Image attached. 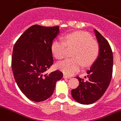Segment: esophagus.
Returning <instances> with one entry per match:
<instances>
[{
  "mask_svg": "<svg viewBox=\"0 0 121 121\" xmlns=\"http://www.w3.org/2000/svg\"><path fill=\"white\" fill-rule=\"evenodd\" d=\"M63 77H64V78H70V77H71V76H67V75L66 74H64L63 75Z\"/></svg>",
  "mask_w": 121,
  "mask_h": 121,
  "instance_id": "obj_1",
  "label": "esophagus"
}]
</instances>
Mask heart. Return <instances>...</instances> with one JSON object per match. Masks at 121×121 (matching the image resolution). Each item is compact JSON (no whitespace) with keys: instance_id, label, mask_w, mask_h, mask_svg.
Returning <instances> with one entry per match:
<instances>
[{"instance_id":"obj_1","label":"heart","mask_w":121,"mask_h":121,"mask_svg":"<svg viewBox=\"0 0 121 121\" xmlns=\"http://www.w3.org/2000/svg\"><path fill=\"white\" fill-rule=\"evenodd\" d=\"M63 39H55L51 44V51L54 57L60 60L65 56L66 45L76 47L73 53L74 57L66 58L57 64V68L67 74L78 71L83 64L85 66L91 64L98 56L99 45L87 32L69 34L63 36Z\"/></svg>"}]
</instances>
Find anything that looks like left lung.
<instances>
[{
    "label": "left lung",
    "instance_id": "1",
    "mask_svg": "<svg viewBox=\"0 0 121 121\" xmlns=\"http://www.w3.org/2000/svg\"><path fill=\"white\" fill-rule=\"evenodd\" d=\"M99 47V56L87 70L86 79L77 77L79 85L71 90L73 98L81 104L89 105L99 100L111 82L113 70V54L108 41L94 29Z\"/></svg>",
    "mask_w": 121,
    "mask_h": 121
}]
</instances>
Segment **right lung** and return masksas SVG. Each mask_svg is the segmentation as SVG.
Listing matches in <instances>:
<instances>
[{"label":"right lung","mask_w":121,"mask_h":121,"mask_svg":"<svg viewBox=\"0 0 121 121\" xmlns=\"http://www.w3.org/2000/svg\"><path fill=\"white\" fill-rule=\"evenodd\" d=\"M59 34V26L34 25L16 41L12 56V69L21 92L39 102L51 96L63 73L46 71L53 64L51 44Z\"/></svg>","instance_id":"right-lung-1"}]
</instances>
